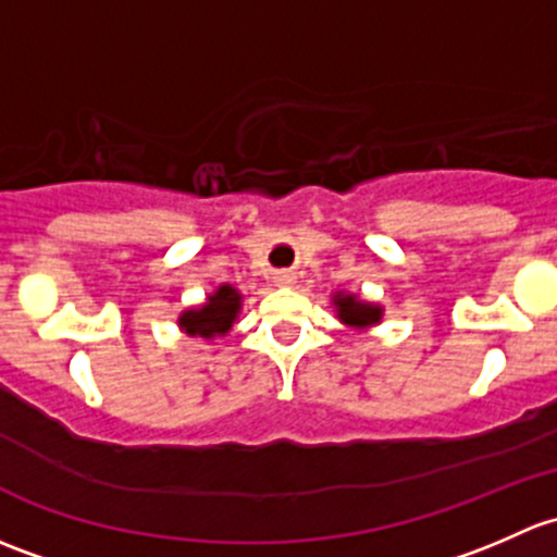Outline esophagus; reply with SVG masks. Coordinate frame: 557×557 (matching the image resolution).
<instances>
[{
    "label": "esophagus",
    "mask_w": 557,
    "mask_h": 557,
    "mask_svg": "<svg viewBox=\"0 0 557 557\" xmlns=\"http://www.w3.org/2000/svg\"><path fill=\"white\" fill-rule=\"evenodd\" d=\"M276 284H281V286H292V284H295V273L281 271L278 276H276Z\"/></svg>",
    "instance_id": "obj_1"
}]
</instances>
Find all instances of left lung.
<instances>
[{
  "mask_svg": "<svg viewBox=\"0 0 557 557\" xmlns=\"http://www.w3.org/2000/svg\"><path fill=\"white\" fill-rule=\"evenodd\" d=\"M335 306H337V317L351 326L375 324V321L381 319V308L359 302L354 295H335Z\"/></svg>",
  "mask_w": 557,
  "mask_h": 557,
  "instance_id": "left-lung-1",
  "label": "left lung"
}]
</instances>
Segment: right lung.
<instances>
[{"mask_svg": "<svg viewBox=\"0 0 557 557\" xmlns=\"http://www.w3.org/2000/svg\"><path fill=\"white\" fill-rule=\"evenodd\" d=\"M238 308H240V295L233 289V286L225 284L209 297V302H206L203 308L182 313L180 326L187 332V335H198L209 341V337L225 335V332L231 330L233 321H236Z\"/></svg>", "mask_w": 557, "mask_h": 557, "instance_id": "add662e5", "label": "right lung"}]
</instances>
